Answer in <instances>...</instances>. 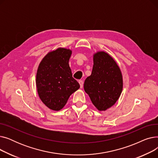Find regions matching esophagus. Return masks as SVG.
Segmentation results:
<instances>
[{
    "instance_id": "34e87169",
    "label": "esophagus",
    "mask_w": 158,
    "mask_h": 158,
    "mask_svg": "<svg viewBox=\"0 0 158 158\" xmlns=\"http://www.w3.org/2000/svg\"><path fill=\"white\" fill-rule=\"evenodd\" d=\"M79 85H80V86H81V88H82V87H83V81H82V80H79Z\"/></svg>"
}]
</instances>
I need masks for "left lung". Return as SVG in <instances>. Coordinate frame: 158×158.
<instances>
[{"instance_id": "left-lung-1", "label": "left lung", "mask_w": 158, "mask_h": 158, "mask_svg": "<svg viewBox=\"0 0 158 158\" xmlns=\"http://www.w3.org/2000/svg\"><path fill=\"white\" fill-rule=\"evenodd\" d=\"M122 88V73L113 58L105 52L94 54L92 74L84 83L93 104L99 111L106 110L117 101Z\"/></svg>"}]
</instances>
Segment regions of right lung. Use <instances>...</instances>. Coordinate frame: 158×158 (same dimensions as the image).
Masks as SVG:
<instances>
[{"mask_svg": "<svg viewBox=\"0 0 158 158\" xmlns=\"http://www.w3.org/2000/svg\"><path fill=\"white\" fill-rule=\"evenodd\" d=\"M71 54L70 50L59 48L47 54L38 66V93L41 101L52 110H61L70 96L80 87L69 66Z\"/></svg>", "mask_w": 158, "mask_h": 158, "instance_id": "add662e5", "label": "right lung"}]
</instances>
